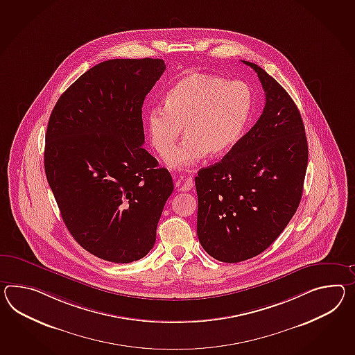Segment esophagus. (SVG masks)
<instances>
[{"label":"esophagus","mask_w":355,"mask_h":355,"mask_svg":"<svg viewBox=\"0 0 355 355\" xmlns=\"http://www.w3.org/2000/svg\"><path fill=\"white\" fill-rule=\"evenodd\" d=\"M177 186H178V189L180 191H190L192 187H193V180H192V177H187V178H183V177H180V178H177Z\"/></svg>","instance_id":"34e87169"}]
</instances>
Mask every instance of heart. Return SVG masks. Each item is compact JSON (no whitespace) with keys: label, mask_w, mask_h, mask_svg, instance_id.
<instances>
[{"label":"heart","mask_w":355,"mask_h":355,"mask_svg":"<svg viewBox=\"0 0 355 355\" xmlns=\"http://www.w3.org/2000/svg\"><path fill=\"white\" fill-rule=\"evenodd\" d=\"M250 112V89L242 82L191 73L165 94L164 109L147 110L145 130L156 154L165 156L182 128L185 139L165 157L171 168L181 169L205 155L228 153L241 139Z\"/></svg>","instance_id":"obj_1"}]
</instances>
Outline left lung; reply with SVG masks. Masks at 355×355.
<instances>
[{"instance_id":"obj_1","label":"left lung","mask_w":355,"mask_h":355,"mask_svg":"<svg viewBox=\"0 0 355 355\" xmlns=\"http://www.w3.org/2000/svg\"><path fill=\"white\" fill-rule=\"evenodd\" d=\"M264 110L227 155L200 169L198 236L210 257L225 263L250 259L291 220L303 195L308 142L293 98L257 64Z\"/></svg>"}]
</instances>
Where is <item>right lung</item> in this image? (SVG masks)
Here are the masks:
<instances>
[{
    "mask_svg": "<svg viewBox=\"0 0 355 355\" xmlns=\"http://www.w3.org/2000/svg\"><path fill=\"white\" fill-rule=\"evenodd\" d=\"M162 59H113L60 96L46 132L44 172L62 220L100 259L130 263L154 248L173 192L145 142L142 105L164 73Z\"/></svg>",
    "mask_w": 355,
    "mask_h": 355,
    "instance_id": "add662e5",
    "label": "right lung"
}]
</instances>
